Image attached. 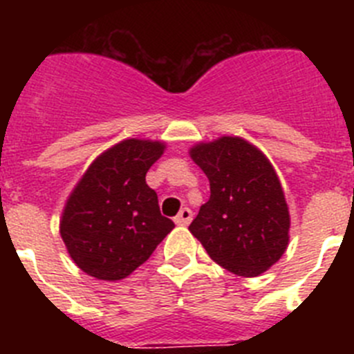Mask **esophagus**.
I'll return each mask as SVG.
<instances>
[{
    "mask_svg": "<svg viewBox=\"0 0 354 354\" xmlns=\"http://www.w3.org/2000/svg\"><path fill=\"white\" fill-rule=\"evenodd\" d=\"M192 220H193V212H192V209H187V207L180 209L179 214L174 218V221L177 225H187Z\"/></svg>",
    "mask_w": 354,
    "mask_h": 354,
    "instance_id": "obj_1",
    "label": "esophagus"
}]
</instances>
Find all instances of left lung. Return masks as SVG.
Returning <instances> with one entry per match:
<instances>
[{
    "mask_svg": "<svg viewBox=\"0 0 354 354\" xmlns=\"http://www.w3.org/2000/svg\"><path fill=\"white\" fill-rule=\"evenodd\" d=\"M207 175L211 196L189 225L209 257L239 277H259L289 245V209L261 150L237 136L192 149Z\"/></svg>",
    "mask_w": 354,
    "mask_h": 354,
    "instance_id": "1",
    "label": "left lung"
}]
</instances>
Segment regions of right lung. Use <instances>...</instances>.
<instances>
[{
	"mask_svg": "<svg viewBox=\"0 0 354 354\" xmlns=\"http://www.w3.org/2000/svg\"><path fill=\"white\" fill-rule=\"evenodd\" d=\"M165 145L124 140L90 165L60 221V234L77 268L99 280H122L152 255L175 227L159 211L145 183Z\"/></svg>",
	"mask_w": 354,
	"mask_h": 354,
	"instance_id": "obj_1",
	"label": "right lung"
}]
</instances>
